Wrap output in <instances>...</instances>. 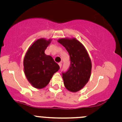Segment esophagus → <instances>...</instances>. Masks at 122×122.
Segmentation results:
<instances>
[{
	"label": "esophagus",
	"mask_w": 122,
	"mask_h": 122,
	"mask_svg": "<svg viewBox=\"0 0 122 122\" xmlns=\"http://www.w3.org/2000/svg\"><path fill=\"white\" fill-rule=\"evenodd\" d=\"M58 65L60 66V68H61V66H62V64H61V63H58Z\"/></svg>",
	"instance_id": "34e87169"
}]
</instances>
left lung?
<instances>
[{
	"mask_svg": "<svg viewBox=\"0 0 122 122\" xmlns=\"http://www.w3.org/2000/svg\"><path fill=\"white\" fill-rule=\"evenodd\" d=\"M58 42L65 47L71 60L68 71L62 73L64 85L70 92H76L81 89L90 79L91 60L84 46L75 38H60Z\"/></svg>",
	"mask_w": 122,
	"mask_h": 122,
	"instance_id": "8db88e82",
	"label": "left lung"
}]
</instances>
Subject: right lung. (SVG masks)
<instances>
[{"label": "right lung", "instance_id": "add662e5", "mask_svg": "<svg viewBox=\"0 0 122 122\" xmlns=\"http://www.w3.org/2000/svg\"><path fill=\"white\" fill-rule=\"evenodd\" d=\"M51 40L45 38L36 40L28 49L24 57L25 76L31 85L37 89L45 87L53 75L60 69L52 57L45 53Z\"/></svg>", "mask_w": 122, "mask_h": 122}]
</instances>
